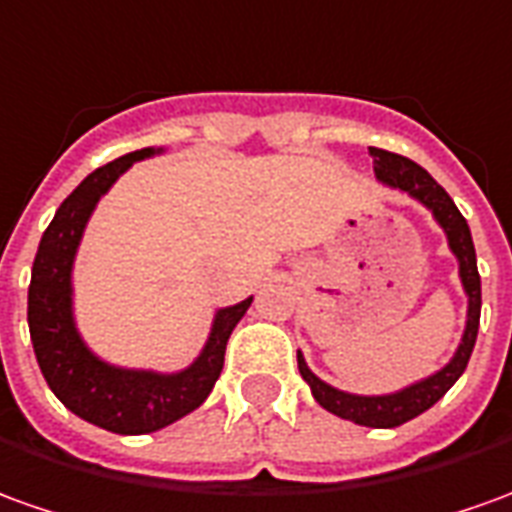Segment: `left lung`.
<instances>
[{
  "label": "left lung",
  "mask_w": 512,
  "mask_h": 512,
  "mask_svg": "<svg viewBox=\"0 0 512 512\" xmlns=\"http://www.w3.org/2000/svg\"><path fill=\"white\" fill-rule=\"evenodd\" d=\"M370 154L375 159V176L381 182L392 184V187H401L403 193H409L417 201H423L437 224L446 229L448 246L451 252L460 260V277L465 285V294H468V322H465V333H462V344L457 347V356L448 361L440 373H434L420 384L401 389L395 395H350V392H339V389L328 387L325 381H319L302 353H297V364H300V375L311 384L316 403L322 409H328L333 415L344 417V420H353L358 426H373V429H395L403 426L406 420L423 415L426 409H431L434 403L446 395L448 389L454 387V381L465 373L468 367V358L474 353L476 344V330H479V311H482V283H479V271H476V252L474 241H471V229L468 221L462 218V212L457 210V204L451 201L446 190L431 179L426 170L420 168L417 162L406 159L401 154H392L384 148H370Z\"/></svg>",
  "instance_id": "1"
}]
</instances>
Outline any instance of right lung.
<instances>
[{"label":"right lung","instance_id":"1","mask_svg":"<svg viewBox=\"0 0 512 512\" xmlns=\"http://www.w3.org/2000/svg\"><path fill=\"white\" fill-rule=\"evenodd\" d=\"M151 154L154 148H142L114 159L89 173L64 198L50 227L41 235L27 291L30 339L38 367L55 398L69 412L114 434H148L165 429L207 401L212 384L224 370L229 336L252 305L249 297L232 308H221L201 356L176 375L120 370L86 350L72 322V260L100 196L117 182L120 173Z\"/></svg>","mask_w":512,"mask_h":512}]
</instances>
